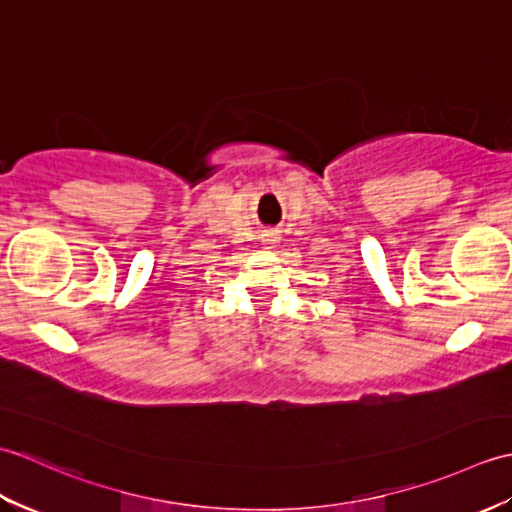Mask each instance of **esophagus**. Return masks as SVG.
I'll use <instances>...</instances> for the list:
<instances>
[{"label": "esophagus", "instance_id": "obj_1", "mask_svg": "<svg viewBox=\"0 0 512 512\" xmlns=\"http://www.w3.org/2000/svg\"><path fill=\"white\" fill-rule=\"evenodd\" d=\"M277 239H279V237H277V231H266V233H264V242H266V244H275Z\"/></svg>", "mask_w": 512, "mask_h": 512}]
</instances>
